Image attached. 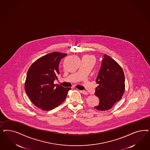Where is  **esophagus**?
<instances>
[{"mask_svg": "<svg viewBox=\"0 0 150 150\" xmlns=\"http://www.w3.org/2000/svg\"><path fill=\"white\" fill-rule=\"evenodd\" d=\"M80 92L81 93H82L83 94H84V95H88V93L85 91H80Z\"/></svg>", "mask_w": 150, "mask_h": 150, "instance_id": "1", "label": "esophagus"}]
</instances>
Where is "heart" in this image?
<instances>
[{"label":"heart","instance_id":"heart-1","mask_svg":"<svg viewBox=\"0 0 150 150\" xmlns=\"http://www.w3.org/2000/svg\"><path fill=\"white\" fill-rule=\"evenodd\" d=\"M86 57H91V58H93V56H86Z\"/></svg>","mask_w":150,"mask_h":150}]
</instances>
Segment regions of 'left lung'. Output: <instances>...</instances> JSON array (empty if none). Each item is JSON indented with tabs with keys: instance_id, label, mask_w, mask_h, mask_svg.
I'll use <instances>...</instances> for the list:
<instances>
[{
	"instance_id": "1",
	"label": "left lung",
	"mask_w": 150,
	"mask_h": 150,
	"mask_svg": "<svg viewBox=\"0 0 150 150\" xmlns=\"http://www.w3.org/2000/svg\"><path fill=\"white\" fill-rule=\"evenodd\" d=\"M96 82L99 86L96 88L95 94L98 97L99 103L94 108L100 111L109 110L121 99L125 86L122 68L107 54L104 56Z\"/></svg>"
}]
</instances>
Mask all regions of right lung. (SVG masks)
Segmentation results:
<instances>
[{
    "label": "right lung",
    "mask_w": 150,
    "mask_h": 150,
    "mask_svg": "<svg viewBox=\"0 0 150 150\" xmlns=\"http://www.w3.org/2000/svg\"><path fill=\"white\" fill-rule=\"evenodd\" d=\"M67 54L58 52L48 53L38 59L28 69L25 90L35 105L45 111L59 106L66 99L71 88L54 84L59 74L58 66Z\"/></svg>",
    "instance_id": "add662e5"
}]
</instances>
